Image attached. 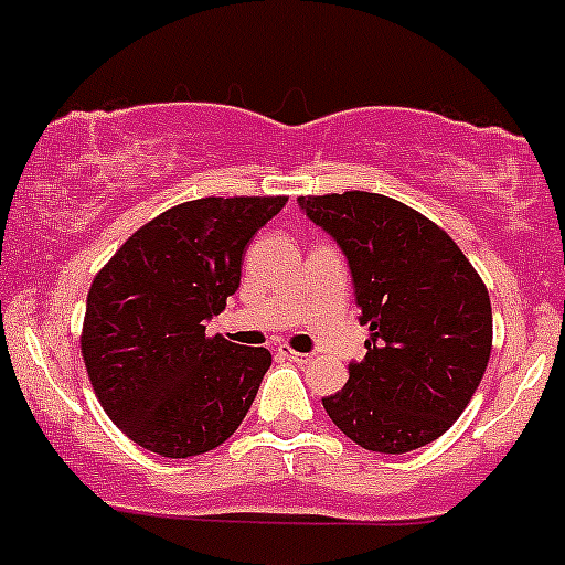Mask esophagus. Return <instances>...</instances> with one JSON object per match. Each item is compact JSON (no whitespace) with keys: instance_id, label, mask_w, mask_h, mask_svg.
Masks as SVG:
<instances>
[{"instance_id":"1","label":"esophagus","mask_w":565,"mask_h":565,"mask_svg":"<svg viewBox=\"0 0 565 565\" xmlns=\"http://www.w3.org/2000/svg\"><path fill=\"white\" fill-rule=\"evenodd\" d=\"M281 355L287 361H292V364H309V361H311V355L295 353V350H289V348H281Z\"/></svg>"}]
</instances>
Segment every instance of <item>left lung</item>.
Wrapping results in <instances>:
<instances>
[{"label": "left lung", "instance_id": "left-lung-1", "mask_svg": "<svg viewBox=\"0 0 565 565\" xmlns=\"http://www.w3.org/2000/svg\"><path fill=\"white\" fill-rule=\"evenodd\" d=\"M353 276L366 355L322 399L348 439L372 452L430 445L461 416L491 355V300L450 234L377 193L303 195Z\"/></svg>", "mask_w": 565, "mask_h": 565}]
</instances>
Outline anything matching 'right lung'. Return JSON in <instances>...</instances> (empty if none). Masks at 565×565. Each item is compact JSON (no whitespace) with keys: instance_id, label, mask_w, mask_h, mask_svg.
<instances>
[{"instance_id":"1","label":"right lung","mask_w":565,"mask_h":565,"mask_svg":"<svg viewBox=\"0 0 565 565\" xmlns=\"http://www.w3.org/2000/svg\"><path fill=\"white\" fill-rule=\"evenodd\" d=\"M284 204V195L179 204L137 228L93 278L82 359L102 408L135 445L201 456L245 419L273 355L206 337V322L237 292L245 248Z\"/></svg>"}]
</instances>
